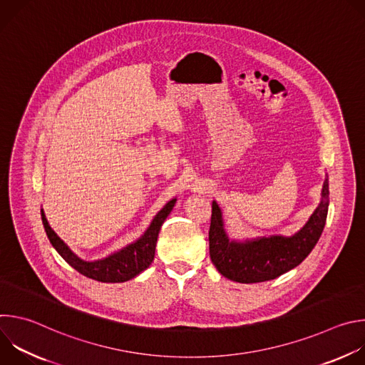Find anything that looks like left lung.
Returning a JSON list of instances; mask_svg holds the SVG:
<instances>
[{
    "mask_svg": "<svg viewBox=\"0 0 365 365\" xmlns=\"http://www.w3.org/2000/svg\"><path fill=\"white\" fill-rule=\"evenodd\" d=\"M328 176L322 187V199L304 227L292 237L270 235L254 240H230L224 227L222 212L212 202L210 228V255L217 270L238 283L273 280L299 266L319 241L328 215Z\"/></svg>",
    "mask_w": 365,
    "mask_h": 365,
    "instance_id": "8db88e82",
    "label": "left lung"
}]
</instances>
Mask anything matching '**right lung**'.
Here are the masks:
<instances>
[{"label": "right lung", "instance_id": "add662e5", "mask_svg": "<svg viewBox=\"0 0 365 365\" xmlns=\"http://www.w3.org/2000/svg\"><path fill=\"white\" fill-rule=\"evenodd\" d=\"M176 199L169 200L162 210L158 212L145 230V232L134 242L125 245L120 251L110 254L106 258L95 259V262H85L78 257L65 242L58 237V234L48 225L46 215L41 210V221L44 225V231L51 245L63 257L65 262L71 264L81 274L102 282V283H123L134 279L141 272H144L154 259L155 242L160 232V228L172 212Z\"/></svg>", "mask_w": 365, "mask_h": 365}]
</instances>
